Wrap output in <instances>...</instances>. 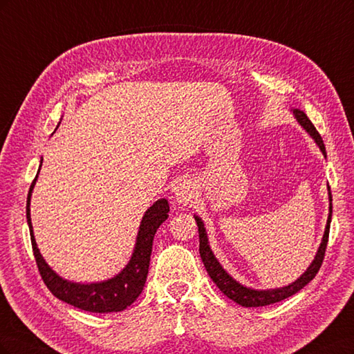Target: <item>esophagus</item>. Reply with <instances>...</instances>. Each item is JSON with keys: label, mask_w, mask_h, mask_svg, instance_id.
<instances>
[{"label": "esophagus", "mask_w": 354, "mask_h": 354, "mask_svg": "<svg viewBox=\"0 0 354 354\" xmlns=\"http://www.w3.org/2000/svg\"><path fill=\"white\" fill-rule=\"evenodd\" d=\"M194 194H195V186L194 183H192L190 180H181L180 183L176 186L174 189V195H176V199L181 203H187L192 198H194Z\"/></svg>", "instance_id": "1"}]
</instances>
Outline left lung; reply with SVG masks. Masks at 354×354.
I'll return each mask as SVG.
<instances>
[{
	"label": "left lung",
	"instance_id": "obj_1",
	"mask_svg": "<svg viewBox=\"0 0 354 354\" xmlns=\"http://www.w3.org/2000/svg\"><path fill=\"white\" fill-rule=\"evenodd\" d=\"M294 113H295V118L298 120V122L301 124L306 128V131L315 138L316 143L320 147V151L324 152V155H326L322 137H320V134L316 130V127L312 124V121L308 120L307 115L301 111H298V109H294ZM329 201L332 202L330 195H329ZM330 217H332V203L329 205V216H328V223H326L324 239H322V243H320V246H319V251L315 257L313 263L310 264L307 272L301 277H299V279H297L294 283L288 285L285 288L273 289V291H255V289L242 286L241 283H238L236 281L232 279V277L223 270V267L220 266V263L216 260V257H214V254L211 252L209 245H208V239H207V233H205V229H203V224H202L199 217H195V220L198 223V232H199V254H201L202 263H203V266H205V269H207L211 279L214 281V283H216L220 288V291L224 295H227L230 299H233L234 303H238L239 306H243V307H263V306L279 303V301H282V299L297 294L298 291H301V289L310 281H313V277L317 274L320 266H322L324 259H325V251H326L328 238H329Z\"/></svg>",
	"mask_w": 354,
	"mask_h": 354
}]
</instances>
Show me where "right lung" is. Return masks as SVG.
Wrapping results in <instances>:
<instances>
[{"label": "right lung", "instance_id": "1", "mask_svg": "<svg viewBox=\"0 0 354 354\" xmlns=\"http://www.w3.org/2000/svg\"><path fill=\"white\" fill-rule=\"evenodd\" d=\"M38 174L35 176L34 181L29 187L28 201H26V218L29 224V233H30V242H32V251L35 255V261L38 266V272L42 277V281L50 289V292L57 297L62 301H65L73 307L85 310V312L93 313H112V312H122L128 306H131L137 297L143 291V286L146 283V277L149 272V263H151V252H152V243L155 233L168 218L169 205L167 199H159L153 205L149 208L145 214V217L140 224V230H138L136 250L130 263L125 269L112 279L100 282V283H91V285H80L72 283L65 279H62L55 272H53L48 264L42 259L37 242L34 238V230H32L30 224V194L32 189L35 186Z\"/></svg>", "mask_w": 354, "mask_h": 354}]
</instances>
